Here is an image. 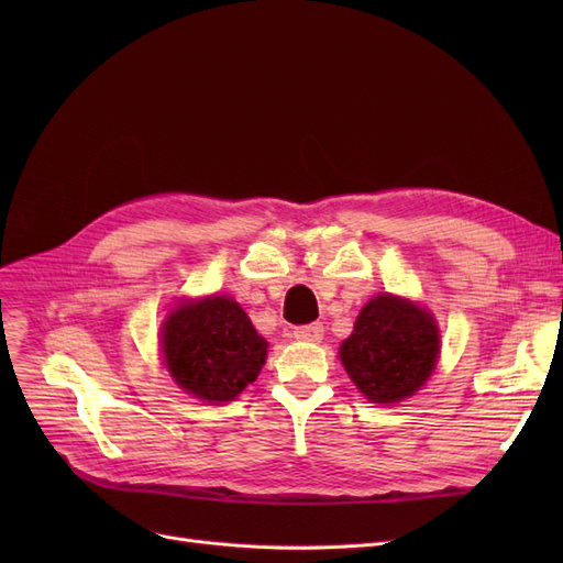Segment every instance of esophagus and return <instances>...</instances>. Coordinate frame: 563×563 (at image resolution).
<instances>
[{"mask_svg": "<svg viewBox=\"0 0 563 563\" xmlns=\"http://www.w3.org/2000/svg\"><path fill=\"white\" fill-rule=\"evenodd\" d=\"M321 335H323L321 323H305V327H296L294 329V338L308 340V343H319Z\"/></svg>", "mask_w": 563, "mask_h": 563, "instance_id": "34e87169", "label": "esophagus"}]
</instances>
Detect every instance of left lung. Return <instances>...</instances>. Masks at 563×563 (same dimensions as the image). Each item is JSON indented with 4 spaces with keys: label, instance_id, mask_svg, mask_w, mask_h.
Here are the masks:
<instances>
[{
    "label": "left lung",
    "instance_id": "left-lung-1",
    "mask_svg": "<svg viewBox=\"0 0 563 563\" xmlns=\"http://www.w3.org/2000/svg\"><path fill=\"white\" fill-rule=\"evenodd\" d=\"M439 331L418 305L376 296L354 321L340 345V360L362 395L376 404L411 397L437 364Z\"/></svg>",
    "mask_w": 563,
    "mask_h": 563
}]
</instances>
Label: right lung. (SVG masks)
Wrapping results in <instances>:
<instances>
[{
	"label": "right lung",
	"mask_w": 563,
	"mask_h": 563,
	"mask_svg": "<svg viewBox=\"0 0 563 563\" xmlns=\"http://www.w3.org/2000/svg\"><path fill=\"white\" fill-rule=\"evenodd\" d=\"M164 362L197 399L220 404L242 395L265 364L267 343L230 298L185 302L162 331Z\"/></svg>",
	"instance_id": "1"
}]
</instances>
